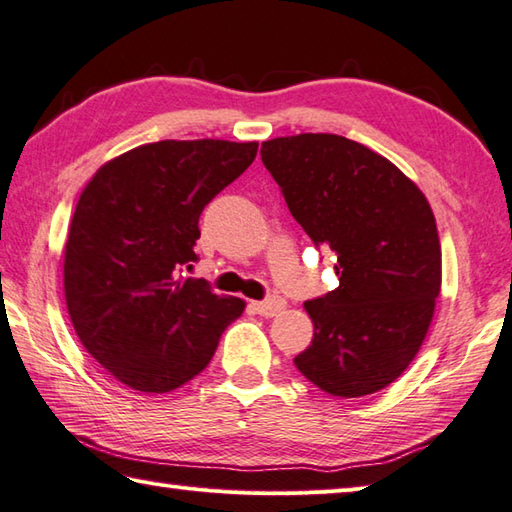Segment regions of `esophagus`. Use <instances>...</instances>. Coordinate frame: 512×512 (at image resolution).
Here are the masks:
<instances>
[{"instance_id": "1", "label": "esophagus", "mask_w": 512, "mask_h": 512, "mask_svg": "<svg viewBox=\"0 0 512 512\" xmlns=\"http://www.w3.org/2000/svg\"><path fill=\"white\" fill-rule=\"evenodd\" d=\"M286 308V301L281 297H273V299H266V301H255L253 303V310L257 314H262V317H277V314Z\"/></svg>"}]
</instances>
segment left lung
<instances>
[{"mask_svg": "<svg viewBox=\"0 0 512 512\" xmlns=\"http://www.w3.org/2000/svg\"><path fill=\"white\" fill-rule=\"evenodd\" d=\"M262 162L312 244L336 255L339 288L306 301L314 339L297 369L332 396L385 389L418 354L440 295L427 198L387 158L336 134L266 140Z\"/></svg>", "mask_w": 512, "mask_h": 512, "instance_id": "obj_1", "label": "left lung"}]
</instances>
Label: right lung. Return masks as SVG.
Masks as SVG:
<instances>
[{"instance_id":"1","label":"right lung","mask_w":512,"mask_h":512,"mask_svg":"<svg viewBox=\"0 0 512 512\" xmlns=\"http://www.w3.org/2000/svg\"><path fill=\"white\" fill-rule=\"evenodd\" d=\"M257 143L160 140L107 162L83 189L65 244L76 334L123 385L167 394L211 363L244 301L184 279L200 215L257 156Z\"/></svg>"}]
</instances>
